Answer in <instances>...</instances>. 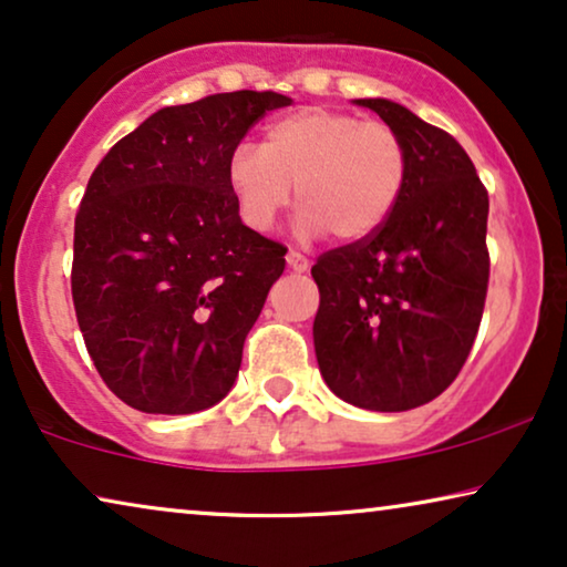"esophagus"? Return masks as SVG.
Wrapping results in <instances>:
<instances>
[{
    "label": "esophagus",
    "mask_w": 567,
    "mask_h": 567,
    "mask_svg": "<svg viewBox=\"0 0 567 567\" xmlns=\"http://www.w3.org/2000/svg\"><path fill=\"white\" fill-rule=\"evenodd\" d=\"M286 262H289V268L293 270V274H305V270L309 268V260L301 252H297V250L286 252Z\"/></svg>",
    "instance_id": "esophagus-1"
}]
</instances>
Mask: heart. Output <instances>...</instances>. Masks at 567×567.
<instances>
[{"label": "heart", "instance_id": "obj_1", "mask_svg": "<svg viewBox=\"0 0 567 567\" xmlns=\"http://www.w3.org/2000/svg\"><path fill=\"white\" fill-rule=\"evenodd\" d=\"M410 154L382 121H363L332 107H301L268 123L262 144H237L227 183L243 221L274 229L297 193V231L355 243L382 229L408 183ZM295 190H290V183Z\"/></svg>", "mask_w": 567, "mask_h": 567}]
</instances>
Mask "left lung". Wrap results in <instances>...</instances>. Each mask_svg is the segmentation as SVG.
<instances>
[{"label": "left lung", "mask_w": 567, "mask_h": 567, "mask_svg": "<svg viewBox=\"0 0 567 567\" xmlns=\"http://www.w3.org/2000/svg\"><path fill=\"white\" fill-rule=\"evenodd\" d=\"M353 103L398 131L410 169L382 229L312 266L315 353L340 400L402 413L439 398L475 343L491 276L487 190L446 131L392 100Z\"/></svg>", "instance_id": "left-lung-1"}]
</instances>
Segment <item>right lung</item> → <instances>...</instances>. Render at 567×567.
<instances>
[{"label":"right lung","instance_id":"obj_1","mask_svg":"<svg viewBox=\"0 0 567 567\" xmlns=\"http://www.w3.org/2000/svg\"><path fill=\"white\" fill-rule=\"evenodd\" d=\"M278 92L169 105L92 173L74 219L72 299L90 359L115 398L188 415L227 398L286 247L239 219L229 152Z\"/></svg>","mask_w":567,"mask_h":567}]
</instances>
